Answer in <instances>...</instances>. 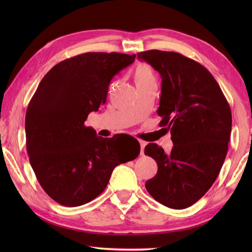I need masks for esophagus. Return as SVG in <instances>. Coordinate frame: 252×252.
I'll list each match as a JSON object with an SVG mask.
<instances>
[{
	"mask_svg": "<svg viewBox=\"0 0 252 252\" xmlns=\"http://www.w3.org/2000/svg\"><path fill=\"white\" fill-rule=\"evenodd\" d=\"M146 142L145 141H140V145H141V155H142V156H143V155H144V148H145V146H146Z\"/></svg>",
	"mask_w": 252,
	"mask_h": 252,
	"instance_id": "esophagus-1",
	"label": "esophagus"
}]
</instances>
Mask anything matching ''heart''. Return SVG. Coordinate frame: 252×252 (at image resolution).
Returning <instances> with one entry per match:
<instances>
[{"instance_id": "heart-1", "label": "heart", "mask_w": 252, "mask_h": 252, "mask_svg": "<svg viewBox=\"0 0 252 252\" xmlns=\"http://www.w3.org/2000/svg\"><path fill=\"white\" fill-rule=\"evenodd\" d=\"M134 81L136 85L155 81V74L152 67L147 65V63L138 65L134 71Z\"/></svg>"}]
</instances>
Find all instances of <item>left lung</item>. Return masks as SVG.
I'll list each match as a JSON object with an SVG mask.
<instances>
[{"mask_svg": "<svg viewBox=\"0 0 252 252\" xmlns=\"http://www.w3.org/2000/svg\"><path fill=\"white\" fill-rule=\"evenodd\" d=\"M161 76L157 114L171 130L172 151L145 147L157 174L145 183L155 200L172 209L194 205L215 183L225 160L232 112L220 85L199 63L180 53L151 50L137 54Z\"/></svg>", "mask_w": 252, "mask_h": 252, "instance_id": "1", "label": "left lung"}]
</instances>
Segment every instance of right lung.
I'll use <instances>...</instances> for the list:
<instances>
[{
	"label": "right lung",
	"instance_id": "right-lung-1",
	"mask_svg": "<svg viewBox=\"0 0 252 252\" xmlns=\"http://www.w3.org/2000/svg\"><path fill=\"white\" fill-rule=\"evenodd\" d=\"M135 57L90 52L67 58L45 74L32 96L26 112L27 152L42 189L60 205L95 199L112 170L140 154V144L125 151L115 136H97L84 125L90 112L106 103L111 79Z\"/></svg>",
	"mask_w": 252,
	"mask_h": 252
}]
</instances>
